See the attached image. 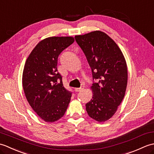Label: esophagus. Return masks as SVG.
Returning <instances> with one entry per match:
<instances>
[{"mask_svg":"<svg viewBox=\"0 0 154 154\" xmlns=\"http://www.w3.org/2000/svg\"><path fill=\"white\" fill-rule=\"evenodd\" d=\"M83 89H84V87H83V86H81V87H79V88H75V91H76V92H80V91H82Z\"/></svg>","mask_w":154,"mask_h":154,"instance_id":"1","label":"esophagus"}]
</instances>
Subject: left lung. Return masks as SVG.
<instances>
[{"label": "left lung", "mask_w": 154, "mask_h": 154, "mask_svg": "<svg viewBox=\"0 0 154 154\" xmlns=\"http://www.w3.org/2000/svg\"><path fill=\"white\" fill-rule=\"evenodd\" d=\"M75 41L91 67L93 97L86 104L89 116L104 122L117 110L125 94L128 72L124 55L117 44L100 31L76 35Z\"/></svg>", "instance_id": "left-lung-1"}]
</instances>
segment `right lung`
I'll use <instances>...</instances> for the list:
<instances>
[{
	"instance_id": "right-lung-1",
	"label": "right lung",
	"mask_w": 154,
	"mask_h": 154,
	"mask_svg": "<svg viewBox=\"0 0 154 154\" xmlns=\"http://www.w3.org/2000/svg\"><path fill=\"white\" fill-rule=\"evenodd\" d=\"M74 42L72 37H50L37 44L29 55L22 75V85L31 107L45 122L63 117L72 93L64 87L57 70L58 57Z\"/></svg>"
}]
</instances>
